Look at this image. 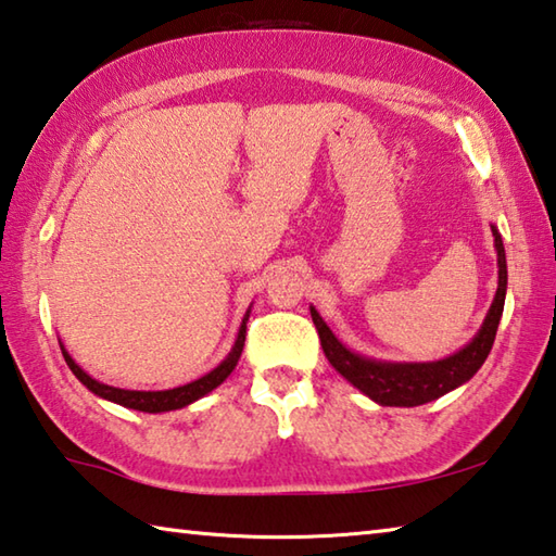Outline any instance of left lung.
Masks as SVG:
<instances>
[{
	"mask_svg": "<svg viewBox=\"0 0 556 556\" xmlns=\"http://www.w3.org/2000/svg\"><path fill=\"white\" fill-rule=\"evenodd\" d=\"M495 253H498V290L489 307L483 325L469 344L462 346L452 356H444L440 362H381V358H368L356 354L346 344L339 342L332 329L319 317L317 309L309 305V315L317 327L319 342L327 362L342 374L349 383L358 388L364 395L371 397L378 405L391 407H415L432 403L437 397L446 395L454 388L471 381L473 374L483 366L491 354L495 332H498L505 290H508V263H505V249L498 229L491 224Z\"/></svg>",
	"mask_w": 556,
	"mask_h": 556,
	"instance_id": "1",
	"label": "left lung"
}]
</instances>
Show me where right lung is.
Instances as JSON below:
<instances>
[{
	"label": "right lung",
	"instance_id": "obj_1",
	"mask_svg": "<svg viewBox=\"0 0 556 556\" xmlns=\"http://www.w3.org/2000/svg\"><path fill=\"white\" fill-rule=\"evenodd\" d=\"M249 315H251V307L247 309V315H243V319H241L237 342H233L231 352L224 356V362L219 366H214L210 374H204L202 378H198V381L185 383L178 388H168V391H126V388H114V386L100 383L97 378H92L90 374L83 371V368L75 364V358L65 352L63 344H61V349H63L65 364L71 366V371L75 374L77 381H80L87 391H92L97 397H104V401L116 403L122 407H131V410H139V413H153V415L170 413V410H180V407L190 405L194 401H200V397L212 393L214 388L227 381V376L233 371V366H237L239 356L243 352V342H247Z\"/></svg>",
	"mask_w": 556,
	"mask_h": 556
}]
</instances>
